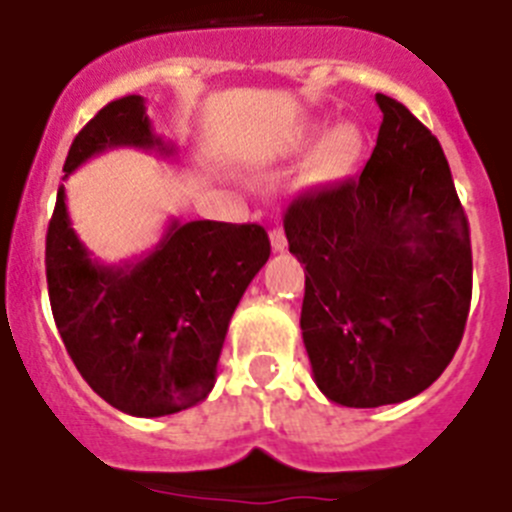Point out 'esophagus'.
<instances>
[{
    "instance_id": "34e87169",
    "label": "esophagus",
    "mask_w": 512,
    "mask_h": 512,
    "mask_svg": "<svg viewBox=\"0 0 512 512\" xmlns=\"http://www.w3.org/2000/svg\"><path fill=\"white\" fill-rule=\"evenodd\" d=\"M270 244H273L275 252H283L288 247V239H286V234H283L281 226H275V229L270 231Z\"/></svg>"
}]
</instances>
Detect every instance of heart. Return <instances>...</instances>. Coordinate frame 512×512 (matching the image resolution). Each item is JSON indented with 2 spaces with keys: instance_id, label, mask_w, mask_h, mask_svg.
<instances>
[{
  "instance_id": "obj_1",
  "label": "heart",
  "mask_w": 512,
  "mask_h": 512,
  "mask_svg": "<svg viewBox=\"0 0 512 512\" xmlns=\"http://www.w3.org/2000/svg\"><path fill=\"white\" fill-rule=\"evenodd\" d=\"M322 131V123L306 121L286 131L281 141V154H299ZM363 154V131L353 121H340L330 126L319 136V141L311 146L304 164L299 167L296 185L299 188H327L337 185L345 177L353 175L355 164L361 162Z\"/></svg>"
}]
</instances>
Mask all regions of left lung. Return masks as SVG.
Returning a JSON list of instances; mask_svg holds the SVG:
<instances>
[{
	"label": "left lung",
	"mask_w": 512,
	"mask_h": 512,
	"mask_svg": "<svg viewBox=\"0 0 512 512\" xmlns=\"http://www.w3.org/2000/svg\"><path fill=\"white\" fill-rule=\"evenodd\" d=\"M355 180L301 195L283 216L304 265L301 335L314 381L342 407L428 389L451 363L471 304L469 221L446 154L402 102Z\"/></svg>",
	"instance_id": "1"
}]
</instances>
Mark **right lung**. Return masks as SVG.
Masks as SVG:
<instances>
[{"label":"right lung","mask_w":512,"mask_h":512,"mask_svg":"<svg viewBox=\"0 0 512 512\" xmlns=\"http://www.w3.org/2000/svg\"><path fill=\"white\" fill-rule=\"evenodd\" d=\"M115 146L172 154L151 131L144 97L108 102L71 141L64 172ZM270 257L260 224L172 221L149 255L100 265L71 229L64 185L46 234V278L66 353L115 410L162 417L203 402L224 337Z\"/></svg>","instance_id":"obj_1"}]
</instances>
